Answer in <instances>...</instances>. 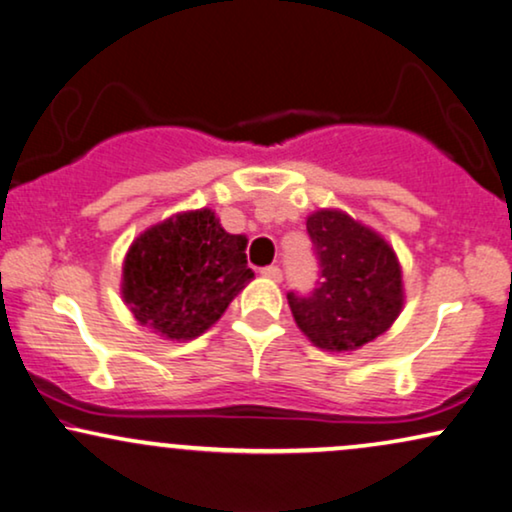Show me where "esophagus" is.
Masks as SVG:
<instances>
[{"label": "esophagus", "mask_w": 512, "mask_h": 512, "mask_svg": "<svg viewBox=\"0 0 512 512\" xmlns=\"http://www.w3.org/2000/svg\"><path fill=\"white\" fill-rule=\"evenodd\" d=\"M262 276L271 278V281H281L283 271H281V267H276V264H271V267H264L262 269Z\"/></svg>", "instance_id": "obj_1"}]
</instances>
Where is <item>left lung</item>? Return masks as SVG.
Here are the masks:
<instances>
[{"label":"left lung","mask_w":512,"mask_h":512,"mask_svg":"<svg viewBox=\"0 0 512 512\" xmlns=\"http://www.w3.org/2000/svg\"><path fill=\"white\" fill-rule=\"evenodd\" d=\"M318 260L309 295L288 292L299 330L327 351L358 349L384 335L403 309V274L391 245L339 210L306 220Z\"/></svg>","instance_id":"left-lung-1"}]
</instances>
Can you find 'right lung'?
Here are the masks:
<instances>
[{
    "label": "right lung",
    "instance_id": "add662e5",
    "mask_svg": "<svg viewBox=\"0 0 512 512\" xmlns=\"http://www.w3.org/2000/svg\"><path fill=\"white\" fill-rule=\"evenodd\" d=\"M245 243V236L227 234L206 208L156 224L135 238L126 255V304L161 337H199L255 276Z\"/></svg>",
    "mask_w": 512,
    "mask_h": 512
}]
</instances>
